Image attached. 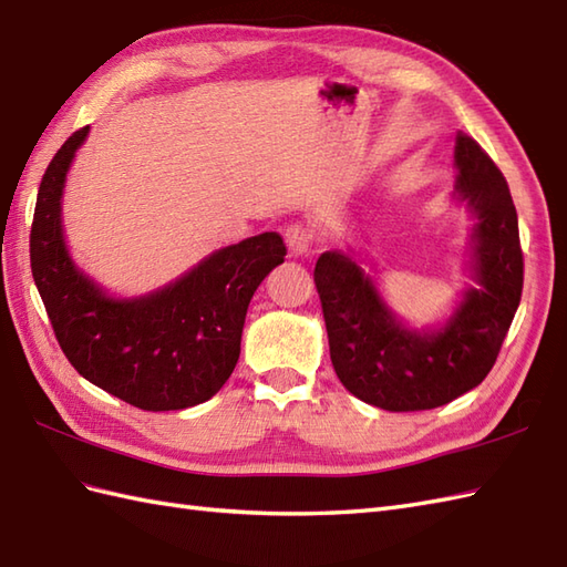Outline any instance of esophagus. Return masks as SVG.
<instances>
[{"instance_id":"34e87169","label":"esophagus","mask_w":567,"mask_h":567,"mask_svg":"<svg viewBox=\"0 0 567 567\" xmlns=\"http://www.w3.org/2000/svg\"><path fill=\"white\" fill-rule=\"evenodd\" d=\"M285 241L289 246V254L303 256L311 249V231L303 225H289L285 229Z\"/></svg>"}]
</instances>
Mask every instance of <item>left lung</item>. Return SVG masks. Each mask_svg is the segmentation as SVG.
<instances>
[{
	"instance_id": "obj_1",
	"label": "left lung",
	"mask_w": 567,
	"mask_h": 567,
	"mask_svg": "<svg viewBox=\"0 0 567 567\" xmlns=\"http://www.w3.org/2000/svg\"><path fill=\"white\" fill-rule=\"evenodd\" d=\"M457 194L476 215L474 280L443 328L408 330L350 256L326 251L313 282L340 383L388 412L453 402L493 369L522 297L517 210L503 172L472 136L455 143Z\"/></svg>"
}]
</instances>
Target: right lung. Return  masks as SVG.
<instances>
[{
	"label": "right lung",
	"instance_id": "right-lung-1",
	"mask_svg": "<svg viewBox=\"0 0 567 567\" xmlns=\"http://www.w3.org/2000/svg\"><path fill=\"white\" fill-rule=\"evenodd\" d=\"M89 136L79 128L42 174L31 270L62 352L85 381L145 412L210 400L237 367L249 301L285 260L278 231L210 254L184 278L148 297L112 299L71 260L62 192L71 159Z\"/></svg>",
	"mask_w": 567,
	"mask_h": 567
}]
</instances>
